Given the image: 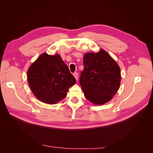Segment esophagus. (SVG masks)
<instances>
[{"label": "esophagus", "instance_id": "1", "mask_svg": "<svg viewBox=\"0 0 153 153\" xmlns=\"http://www.w3.org/2000/svg\"><path fill=\"white\" fill-rule=\"evenodd\" d=\"M73 75H74V76L75 77V78H76V79L77 81L78 80V74H77V72H74Z\"/></svg>", "mask_w": 153, "mask_h": 153}]
</instances>
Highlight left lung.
<instances>
[{"label": "left lung", "instance_id": "left-lung-1", "mask_svg": "<svg viewBox=\"0 0 153 153\" xmlns=\"http://www.w3.org/2000/svg\"><path fill=\"white\" fill-rule=\"evenodd\" d=\"M79 84L87 100L95 105L108 102L119 89L121 74L116 61L106 52L87 53Z\"/></svg>", "mask_w": 153, "mask_h": 153}]
</instances>
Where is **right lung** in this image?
I'll use <instances>...</instances> for the list:
<instances>
[{
	"label": "right lung",
	"instance_id": "add662e5",
	"mask_svg": "<svg viewBox=\"0 0 153 153\" xmlns=\"http://www.w3.org/2000/svg\"><path fill=\"white\" fill-rule=\"evenodd\" d=\"M31 90L40 101L54 105L64 99L76 80L59 54H41L27 70Z\"/></svg>",
	"mask_w": 153,
	"mask_h": 153
}]
</instances>
